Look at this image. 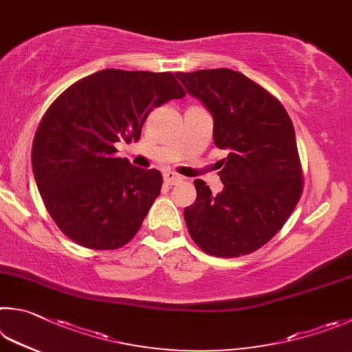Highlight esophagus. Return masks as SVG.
Returning <instances> with one entry per match:
<instances>
[{
  "instance_id": "esophagus-1",
  "label": "esophagus",
  "mask_w": 352,
  "mask_h": 352,
  "mask_svg": "<svg viewBox=\"0 0 352 352\" xmlns=\"http://www.w3.org/2000/svg\"><path fill=\"white\" fill-rule=\"evenodd\" d=\"M164 181L166 186H175V184L182 181V177L179 175H176V173L166 170V171H164Z\"/></svg>"
}]
</instances>
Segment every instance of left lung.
Instances as JSON below:
<instances>
[{
    "label": "left lung",
    "instance_id": "obj_1",
    "mask_svg": "<svg viewBox=\"0 0 352 352\" xmlns=\"http://www.w3.org/2000/svg\"><path fill=\"white\" fill-rule=\"evenodd\" d=\"M213 116V142L229 150L212 195L195 181L196 201L184 210L190 236L206 254L249 255L269 243L303 193V170L289 114L280 100L244 74L221 67L176 72Z\"/></svg>",
    "mask_w": 352,
    "mask_h": 352
}]
</instances>
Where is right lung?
<instances>
[{"instance_id":"1","label":"right lung","mask_w":352,"mask_h":352,"mask_svg":"<svg viewBox=\"0 0 352 352\" xmlns=\"http://www.w3.org/2000/svg\"><path fill=\"white\" fill-rule=\"evenodd\" d=\"M186 91L171 72L103 69L55 98L36 128L32 170L58 229L78 245L114 250L139 232L162 187L159 170L117 157L154 108Z\"/></svg>"}]
</instances>
